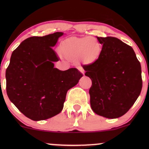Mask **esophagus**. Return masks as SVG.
Listing matches in <instances>:
<instances>
[{"label":"esophagus","instance_id":"34e87169","mask_svg":"<svg viewBox=\"0 0 149 149\" xmlns=\"http://www.w3.org/2000/svg\"><path fill=\"white\" fill-rule=\"evenodd\" d=\"M80 71H81V72H82V73H83V74H84V70H83V69H82V68H81V69H80Z\"/></svg>","mask_w":149,"mask_h":149}]
</instances>
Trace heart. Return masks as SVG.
I'll use <instances>...</instances> for the list:
<instances>
[{"instance_id":"b5f03b06","label":"heart","mask_w":149,"mask_h":149,"mask_svg":"<svg viewBox=\"0 0 149 149\" xmlns=\"http://www.w3.org/2000/svg\"><path fill=\"white\" fill-rule=\"evenodd\" d=\"M60 51L68 59L77 60L80 59L86 64H92L99 58L102 52V45L95 38L70 37L63 40Z\"/></svg>"}]
</instances>
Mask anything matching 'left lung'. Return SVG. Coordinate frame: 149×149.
Returning a JSON list of instances; mask_svg holds the SVG:
<instances>
[{"label": "left lung", "instance_id": "left-lung-1", "mask_svg": "<svg viewBox=\"0 0 149 149\" xmlns=\"http://www.w3.org/2000/svg\"><path fill=\"white\" fill-rule=\"evenodd\" d=\"M102 44L99 58L85 66L91 79V107L95 113L115 119L129 111L141 92V66L131 46L117 38L97 37Z\"/></svg>", "mask_w": 149, "mask_h": 149}]
</instances>
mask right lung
<instances>
[{"instance_id": "add662e5", "label": "right lung", "mask_w": 149, "mask_h": 149, "mask_svg": "<svg viewBox=\"0 0 149 149\" xmlns=\"http://www.w3.org/2000/svg\"><path fill=\"white\" fill-rule=\"evenodd\" d=\"M63 32L24 40L11 54L6 70V90L11 102L33 121L47 119L62 111L68 89L83 74L75 68H54L59 59L52 47Z\"/></svg>"}]
</instances>
